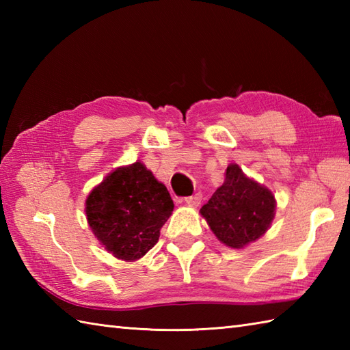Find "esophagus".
<instances>
[{"label":"esophagus","mask_w":350,"mask_h":350,"mask_svg":"<svg viewBox=\"0 0 350 350\" xmlns=\"http://www.w3.org/2000/svg\"><path fill=\"white\" fill-rule=\"evenodd\" d=\"M183 202L189 204V206H198L200 203H202V194H194L191 197H185Z\"/></svg>","instance_id":"1"}]
</instances>
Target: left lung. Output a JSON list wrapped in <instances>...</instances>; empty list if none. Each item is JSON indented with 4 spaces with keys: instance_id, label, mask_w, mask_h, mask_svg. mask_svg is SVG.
<instances>
[{
    "instance_id": "left-lung-1",
    "label": "left lung",
    "mask_w": 350,
    "mask_h": 350,
    "mask_svg": "<svg viewBox=\"0 0 350 350\" xmlns=\"http://www.w3.org/2000/svg\"><path fill=\"white\" fill-rule=\"evenodd\" d=\"M200 213L222 243L242 248L269 228L275 215V198L269 189L248 179L232 163L227 167L222 187L213 192Z\"/></svg>"
}]
</instances>
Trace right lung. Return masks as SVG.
<instances>
[{
    "label": "right lung",
    "instance_id": "obj_1",
    "mask_svg": "<svg viewBox=\"0 0 350 350\" xmlns=\"http://www.w3.org/2000/svg\"><path fill=\"white\" fill-rule=\"evenodd\" d=\"M173 207L167 188L135 162L117 168L92 191L85 213L94 236L114 257L137 260L158 242Z\"/></svg>",
    "mask_w": 350,
    "mask_h": 350
}]
</instances>
